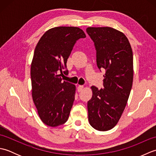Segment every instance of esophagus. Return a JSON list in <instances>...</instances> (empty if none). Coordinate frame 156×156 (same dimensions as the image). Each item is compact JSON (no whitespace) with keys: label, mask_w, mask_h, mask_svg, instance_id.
Instances as JSON below:
<instances>
[{"label":"esophagus","mask_w":156,"mask_h":156,"mask_svg":"<svg viewBox=\"0 0 156 156\" xmlns=\"http://www.w3.org/2000/svg\"><path fill=\"white\" fill-rule=\"evenodd\" d=\"M84 87L82 85H79L78 87V92H81L82 90H83Z\"/></svg>","instance_id":"34e87169"}]
</instances>
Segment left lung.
I'll return each instance as SVG.
<instances>
[{"label":"left lung","mask_w":156,"mask_h":156,"mask_svg":"<svg viewBox=\"0 0 156 156\" xmlns=\"http://www.w3.org/2000/svg\"><path fill=\"white\" fill-rule=\"evenodd\" d=\"M94 42L98 69H105L104 88L92 86L88 102V121L98 131L117 125L127 105L133 79V51L127 37L111 27H88Z\"/></svg>","instance_id":"obj_1"}]
</instances>
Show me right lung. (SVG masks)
<instances>
[{"instance_id": "right-lung-1", "label": "right lung", "mask_w": 156, "mask_h": 156, "mask_svg": "<svg viewBox=\"0 0 156 156\" xmlns=\"http://www.w3.org/2000/svg\"><path fill=\"white\" fill-rule=\"evenodd\" d=\"M78 27H57L43 35L36 45L31 66L32 97L44 123L57 127L68 121L76 87L62 81L68 75V58L78 39L85 38Z\"/></svg>"}]
</instances>
